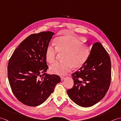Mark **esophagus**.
<instances>
[{"instance_id":"obj_1","label":"esophagus","mask_w":121,"mask_h":121,"mask_svg":"<svg viewBox=\"0 0 121 121\" xmlns=\"http://www.w3.org/2000/svg\"><path fill=\"white\" fill-rule=\"evenodd\" d=\"M60 78H61V81H63L64 79H65V77H63V76H60Z\"/></svg>"}]
</instances>
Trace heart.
Here are the masks:
<instances>
[{
	"label": "heart",
	"instance_id": "b5f03b06",
	"mask_svg": "<svg viewBox=\"0 0 121 121\" xmlns=\"http://www.w3.org/2000/svg\"><path fill=\"white\" fill-rule=\"evenodd\" d=\"M56 49L49 45L46 48V59L48 62H55L57 52L64 53L63 61L56 62L51 65V73L58 75H65L72 68L78 69L85 65L89 58L90 48L85 43H81L78 38L69 35H65L56 38L55 40Z\"/></svg>",
	"mask_w": 121,
	"mask_h": 121
}]
</instances>
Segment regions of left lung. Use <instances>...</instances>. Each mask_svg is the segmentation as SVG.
Wrapping results in <instances>:
<instances>
[{
  "instance_id": "obj_1",
  "label": "left lung",
  "mask_w": 121,
  "mask_h": 121,
  "mask_svg": "<svg viewBox=\"0 0 121 121\" xmlns=\"http://www.w3.org/2000/svg\"><path fill=\"white\" fill-rule=\"evenodd\" d=\"M111 69V60L106 49L99 43H94L86 62L72 74L74 85L67 91L69 97L82 107L98 103L109 89Z\"/></svg>"
}]
</instances>
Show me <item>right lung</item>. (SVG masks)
I'll return each mask as SVG.
<instances>
[{"label": "right lung", "mask_w": 121, "mask_h": 121, "mask_svg": "<svg viewBox=\"0 0 121 121\" xmlns=\"http://www.w3.org/2000/svg\"><path fill=\"white\" fill-rule=\"evenodd\" d=\"M54 34L47 31L30 35L9 59L8 77L10 87L17 100L26 106L42 104L61 81L59 76L46 73L48 69L46 50Z\"/></svg>", "instance_id": "1"}]
</instances>
